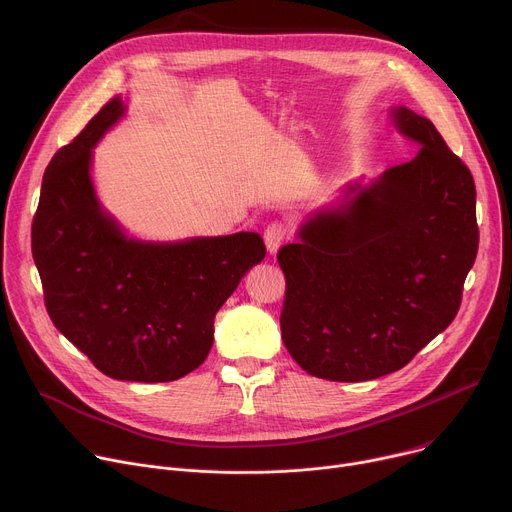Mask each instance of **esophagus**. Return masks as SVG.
<instances>
[{"label": "esophagus", "instance_id": "obj_1", "mask_svg": "<svg viewBox=\"0 0 512 512\" xmlns=\"http://www.w3.org/2000/svg\"><path fill=\"white\" fill-rule=\"evenodd\" d=\"M284 236H286V230H284V226L282 224H270L268 228H266V232H264V244H266V250H268V254L270 256H274L278 250H280V246H282V242H284Z\"/></svg>", "mask_w": 512, "mask_h": 512}]
</instances>
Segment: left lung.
<instances>
[{"instance_id": "8db88e82", "label": "left lung", "mask_w": 512, "mask_h": 512, "mask_svg": "<svg viewBox=\"0 0 512 512\" xmlns=\"http://www.w3.org/2000/svg\"><path fill=\"white\" fill-rule=\"evenodd\" d=\"M389 117L418 155L347 183L278 252L284 347L329 381H369L410 363L454 321L478 252L470 169L430 119L401 105Z\"/></svg>"}]
</instances>
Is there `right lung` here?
<instances>
[{
    "label": "right lung",
    "instance_id": "add662e5",
    "mask_svg": "<svg viewBox=\"0 0 512 512\" xmlns=\"http://www.w3.org/2000/svg\"><path fill=\"white\" fill-rule=\"evenodd\" d=\"M115 96L50 161L32 254L54 327L121 381H175L206 361L214 319L266 248L256 232L153 242L102 206L92 149L123 117Z\"/></svg>",
    "mask_w": 512,
    "mask_h": 512
}]
</instances>
